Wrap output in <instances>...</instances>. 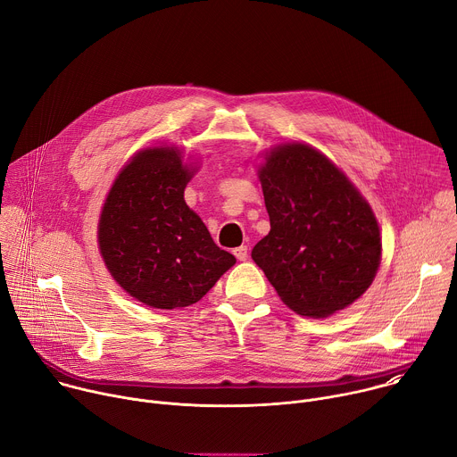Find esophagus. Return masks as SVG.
I'll return each mask as SVG.
<instances>
[{"instance_id": "34e87169", "label": "esophagus", "mask_w": 457, "mask_h": 457, "mask_svg": "<svg viewBox=\"0 0 457 457\" xmlns=\"http://www.w3.org/2000/svg\"><path fill=\"white\" fill-rule=\"evenodd\" d=\"M233 254L238 258V260H247V245H240V247H235L233 249Z\"/></svg>"}]
</instances>
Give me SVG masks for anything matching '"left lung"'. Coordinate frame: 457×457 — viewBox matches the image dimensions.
<instances>
[{"label":"left lung","instance_id":"left-lung-1","mask_svg":"<svg viewBox=\"0 0 457 457\" xmlns=\"http://www.w3.org/2000/svg\"><path fill=\"white\" fill-rule=\"evenodd\" d=\"M258 168L271 231L251 258L282 302L325 318L358 300L381 260L378 220L353 182L302 143L266 154Z\"/></svg>","mask_w":457,"mask_h":457}]
</instances>
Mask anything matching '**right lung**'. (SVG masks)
<instances>
[{"mask_svg":"<svg viewBox=\"0 0 457 457\" xmlns=\"http://www.w3.org/2000/svg\"><path fill=\"white\" fill-rule=\"evenodd\" d=\"M191 175L177 148L143 150L120 170L101 212L97 238L110 275L155 309L199 302L237 262L187 208Z\"/></svg>","mask_w":457,"mask_h":457,"instance_id":"add662e5","label":"right lung"}]
</instances>
